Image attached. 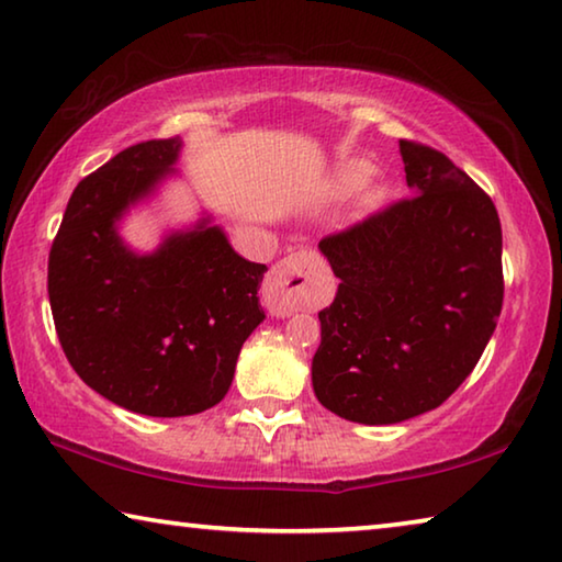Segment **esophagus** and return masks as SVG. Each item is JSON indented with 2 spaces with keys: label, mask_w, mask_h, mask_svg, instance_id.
<instances>
[{
  "label": "esophagus",
  "mask_w": 562,
  "mask_h": 562,
  "mask_svg": "<svg viewBox=\"0 0 562 562\" xmlns=\"http://www.w3.org/2000/svg\"><path fill=\"white\" fill-rule=\"evenodd\" d=\"M317 258L310 250L290 252L268 272L262 282V302L272 315L284 317L315 304L319 294Z\"/></svg>",
  "instance_id": "esophagus-1"
}]
</instances>
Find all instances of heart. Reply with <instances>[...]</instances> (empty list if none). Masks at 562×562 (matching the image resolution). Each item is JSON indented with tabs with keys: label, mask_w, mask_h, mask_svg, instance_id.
<instances>
[{
	"label": "heart",
	"mask_w": 562,
	"mask_h": 562,
	"mask_svg": "<svg viewBox=\"0 0 562 562\" xmlns=\"http://www.w3.org/2000/svg\"><path fill=\"white\" fill-rule=\"evenodd\" d=\"M369 173H372V168H369L367 164H361V160H349V164L339 166L337 176H335V193L337 195L357 193V190L367 183ZM379 195H382V190L374 188L372 193L367 195V203H376Z\"/></svg>",
	"instance_id": "b5f03b06"
}]
</instances>
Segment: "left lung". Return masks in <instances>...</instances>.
<instances>
[{"mask_svg":"<svg viewBox=\"0 0 562 562\" xmlns=\"http://www.w3.org/2000/svg\"><path fill=\"white\" fill-rule=\"evenodd\" d=\"M412 193L319 240L339 278L312 386L347 422L398 424L473 372L503 307L501 221L449 156L398 140Z\"/></svg>","mask_w":562,"mask_h":562,"instance_id":"8db88e82","label":"left lung"}]
</instances>
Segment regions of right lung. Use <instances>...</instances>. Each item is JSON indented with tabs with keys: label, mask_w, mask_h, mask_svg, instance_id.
<instances>
[{
	"label": "right lung",
	"mask_w": 562,
	"mask_h": 562,
	"mask_svg": "<svg viewBox=\"0 0 562 562\" xmlns=\"http://www.w3.org/2000/svg\"><path fill=\"white\" fill-rule=\"evenodd\" d=\"M180 138L113 156L74 188L49 252L54 327L93 392L146 416H190L233 384L243 341L265 319V265L217 225L176 233L154 255L121 243L116 221L173 173Z\"/></svg>",
	"instance_id": "1"
}]
</instances>
